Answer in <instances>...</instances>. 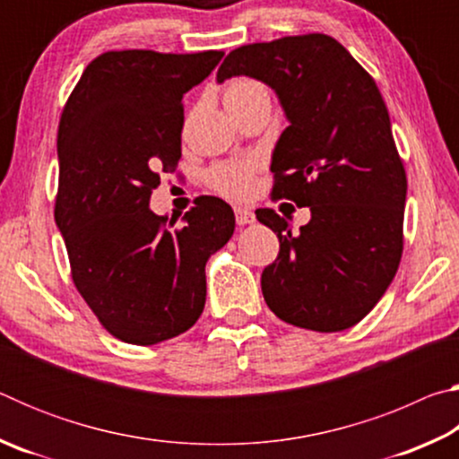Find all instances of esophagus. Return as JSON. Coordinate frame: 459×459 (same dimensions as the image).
I'll list each match as a JSON object with an SVG mask.
<instances>
[{
    "label": "esophagus",
    "instance_id": "1",
    "mask_svg": "<svg viewBox=\"0 0 459 459\" xmlns=\"http://www.w3.org/2000/svg\"><path fill=\"white\" fill-rule=\"evenodd\" d=\"M235 219L238 227H245V224L255 222V214L245 206H235Z\"/></svg>",
    "mask_w": 459,
    "mask_h": 459
}]
</instances>
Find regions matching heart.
<instances>
[{
  "label": "heart",
  "instance_id": "obj_1",
  "mask_svg": "<svg viewBox=\"0 0 459 459\" xmlns=\"http://www.w3.org/2000/svg\"><path fill=\"white\" fill-rule=\"evenodd\" d=\"M269 97V89L265 84L248 79V76H238L224 84L222 99L227 108L245 105L248 100ZM255 172H257V161L255 160H232L216 164L208 172V182H211L216 192L224 194L230 198H248L255 190Z\"/></svg>",
  "mask_w": 459,
  "mask_h": 459
}]
</instances>
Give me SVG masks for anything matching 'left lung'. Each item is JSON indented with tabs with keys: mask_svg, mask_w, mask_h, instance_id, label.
<instances>
[{
	"mask_svg": "<svg viewBox=\"0 0 459 459\" xmlns=\"http://www.w3.org/2000/svg\"><path fill=\"white\" fill-rule=\"evenodd\" d=\"M243 74L269 84L290 121L271 160V194L312 211L298 235L275 211H257L279 238L261 275L263 298L298 328H351L383 298L403 255L407 176L385 100L325 34L240 46L216 81Z\"/></svg>",
	"mask_w": 459,
	"mask_h": 459,
	"instance_id": "obj_1",
	"label": "left lung"
}]
</instances>
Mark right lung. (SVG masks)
<instances>
[{
    "mask_svg": "<svg viewBox=\"0 0 459 459\" xmlns=\"http://www.w3.org/2000/svg\"><path fill=\"white\" fill-rule=\"evenodd\" d=\"M224 52L113 50L84 68L58 126L54 221L76 290L103 328L152 346L192 328L206 304V261L235 214L200 196L178 227L150 211L160 174L182 158V97Z\"/></svg>",
    "mask_w": 459,
    "mask_h": 459,
    "instance_id": "right-lung-1",
    "label": "right lung"
}]
</instances>
